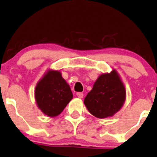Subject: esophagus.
<instances>
[{
    "instance_id": "obj_1",
    "label": "esophagus",
    "mask_w": 157,
    "mask_h": 157,
    "mask_svg": "<svg viewBox=\"0 0 157 157\" xmlns=\"http://www.w3.org/2000/svg\"><path fill=\"white\" fill-rule=\"evenodd\" d=\"M76 95L79 98H83V97H84V94H83L82 92H77Z\"/></svg>"
}]
</instances>
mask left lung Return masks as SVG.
<instances>
[{"label": "left lung", "instance_id": "obj_1", "mask_svg": "<svg viewBox=\"0 0 157 157\" xmlns=\"http://www.w3.org/2000/svg\"><path fill=\"white\" fill-rule=\"evenodd\" d=\"M125 96L124 86L113 70L111 73L100 75L84 98V104L90 113L103 119L112 117L121 109Z\"/></svg>", "mask_w": 157, "mask_h": 157}]
</instances>
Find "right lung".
Masks as SVG:
<instances>
[{"label":"right lung","instance_id":"1","mask_svg":"<svg viewBox=\"0 0 157 157\" xmlns=\"http://www.w3.org/2000/svg\"><path fill=\"white\" fill-rule=\"evenodd\" d=\"M35 98L44 114L56 117L66 107L73 98V94L60 72L49 71L36 85Z\"/></svg>","mask_w":157,"mask_h":157}]
</instances>
